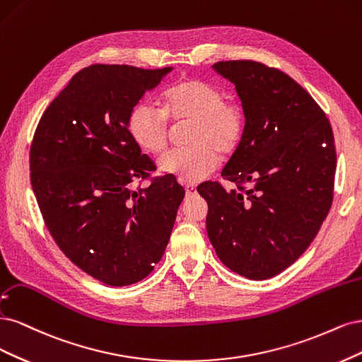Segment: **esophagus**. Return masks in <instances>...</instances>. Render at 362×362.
Wrapping results in <instances>:
<instances>
[{
	"label": "esophagus",
	"mask_w": 362,
	"mask_h": 362,
	"mask_svg": "<svg viewBox=\"0 0 362 362\" xmlns=\"http://www.w3.org/2000/svg\"><path fill=\"white\" fill-rule=\"evenodd\" d=\"M185 191H186V197H194L197 194V188L194 185H186Z\"/></svg>",
	"instance_id": "34e87169"
}]
</instances>
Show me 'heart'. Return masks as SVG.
I'll use <instances>...</instances> for the list:
<instances>
[{"instance_id":"b5f03b06","label":"heart","mask_w":362,"mask_h":362,"mask_svg":"<svg viewBox=\"0 0 362 362\" xmlns=\"http://www.w3.org/2000/svg\"><path fill=\"white\" fill-rule=\"evenodd\" d=\"M170 119L176 123L191 120V146L173 148L159 159L160 170L183 183H198L211 176L219 165V153H235L247 126L239 102L224 99V91L214 83L191 78L164 93V108L150 102L134 105L127 129L144 150L159 153L168 144Z\"/></svg>"}]
</instances>
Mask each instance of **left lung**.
Wrapping results in <instances>:
<instances>
[{
    "mask_svg": "<svg viewBox=\"0 0 362 362\" xmlns=\"http://www.w3.org/2000/svg\"><path fill=\"white\" fill-rule=\"evenodd\" d=\"M247 126L223 170L238 189L204 182L207 236L228 269L267 279L295 263L319 233L332 204L337 151L319 103L295 79L259 62H219Z\"/></svg>",
    "mask_w": 362,
    "mask_h": 362,
    "instance_id": "8db88e82",
    "label": "left lung"
}]
</instances>
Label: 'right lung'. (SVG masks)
<instances>
[{"mask_svg":"<svg viewBox=\"0 0 362 362\" xmlns=\"http://www.w3.org/2000/svg\"><path fill=\"white\" fill-rule=\"evenodd\" d=\"M170 71L91 64L33 136L30 180L43 223L66 257L103 284L131 286L155 269L185 197L176 176H151L155 162L127 129L134 105Z\"/></svg>","mask_w":362,"mask_h":362,"instance_id":"obj_1","label":"right lung"}]
</instances>
